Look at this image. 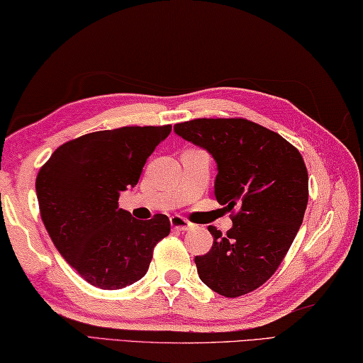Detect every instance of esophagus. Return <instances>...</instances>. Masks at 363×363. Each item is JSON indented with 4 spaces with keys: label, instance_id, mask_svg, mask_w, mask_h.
<instances>
[{
    "label": "esophagus",
    "instance_id": "1",
    "mask_svg": "<svg viewBox=\"0 0 363 363\" xmlns=\"http://www.w3.org/2000/svg\"><path fill=\"white\" fill-rule=\"evenodd\" d=\"M170 225H172V228L177 230V231H188V230H191L194 227L191 222H188L186 218H183L182 216H172L170 217Z\"/></svg>",
    "mask_w": 363,
    "mask_h": 363
}]
</instances>
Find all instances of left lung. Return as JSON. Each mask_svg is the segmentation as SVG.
Instances as JSON below:
<instances>
[{"label":"left lung","instance_id":"obj_1","mask_svg":"<svg viewBox=\"0 0 363 363\" xmlns=\"http://www.w3.org/2000/svg\"><path fill=\"white\" fill-rule=\"evenodd\" d=\"M174 130L211 154L216 199L238 209L227 235L207 228L213 245L194 257L201 281L225 298L251 293L277 272L299 231L308 201L304 159L283 136L246 118H196Z\"/></svg>","mask_w":363,"mask_h":363}]
</instances>
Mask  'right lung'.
I'll use <instances>...</instances> for the list:
<instances>
[{
  "label": "right lung",
  "mask_w": 363,
  "mask_h": 363,
  "mask_svg": "<svg viewBox=\"0 0 363 363\" xmlns=\"http://www.w3.org/2000/svg\"><path fill=\"white\" fill-rule=\"evenodd\" d=\"M170 125L122 127L64 143L40 169L35 188L41 220L59 254L90 284L122 289L150 269L154 246L170 233L156 213L136 220L118 196L140 180L146 159Z\"/></svg>",
  "instance_id": "1"
}]
</instances>
